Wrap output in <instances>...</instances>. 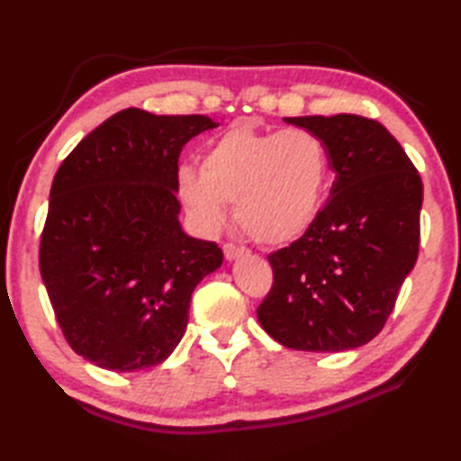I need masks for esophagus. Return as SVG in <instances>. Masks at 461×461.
Returning <instances> with one entry per match:
<instances>
[{"label":"esophagus","mask_w":461,"mask_h":461,"mask_svg":"<svg viewBox=\"0 0 461 461\" xmlns=\"http://www.w3.org/2000/svg\"><path fill=\"white\" fill-rule=\"evenodd\" d=\"M248 252V249L244 246H236V244H223V254L225 258H228L230 262L240 258V256H244Z\"/></svg>","instance_id":"obj_1"}]
</instances>
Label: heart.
I'll use <instances>...</instances> for the list:
<instances>
[{
    "instance_id": "1",
    "label": "heart",
    "mask_w": 461,
    "mask_h": 461,
    "mask_svg": "<svg viewBox=\"0 0 461 461\" xmlns=\"http://www.w3.org/2000/svg\"><path fill=\"white\" fill-rule=\"evenodd\" d=\"M330 185V152L305 128L260 131L233 126L217 136L201 158V173L183 167L176 189L203 230L225 221V203H236V221L264 246L299 240L321 212Z\"/></svg>"
}]
</instances>
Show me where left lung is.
Segmentation results:
<instances>
[{
  "label": "left lung",
  "mask_w": 461,
  "mask_h": 461,
  "mask_svg": "<svg viewBox=\"0 0 461 461\" xmlns=\"http://www.w3.org/2000/svg\"><path fill=\"white\" fill-rule=\"evenodd\" d=\"M285 122L323 140L335 181L315 223L268 254L275 280L258 321L285 348H360L384 327L417 262L423 183L376 120L338 113Z\"/></svg>",
  "instance_id": "1"
}]
</instances>
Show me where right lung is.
I'll list each match as a JSON object with an SVG mask.
<instances>
[{"label":"right lung","instance_id":"add662e5","mask_svg":"<svg viewBox=\"0 0 461 461\" xmlns=\"http://www.w3.org/2000/svg\"><path fill=\"white\" fill-rule=\"evenodd\" d=\"M217 126L207 115L122 109L54 175L41 275L67 343L99 368L165 362L194 286L221 267L215 241L183 231L176 199L183 146Z\"/></svg>","mask_w":461,"mask_h":461}]
</instances>
